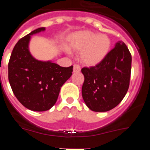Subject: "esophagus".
<instances>
[{"mask_svg":"<svg viewBox=\"0 0 150 150\" xmlns=\"http://www.w3.org/2000/svg\"><path fill=\"white\" fill-rule=\"evenodd\" d=\"M81 68L77 64H74V73H79L80 71Z\"/></svg>","mask_w":150,"mask_h":150,"instance_id":"esophagus-1","label":"esophagus"}]
</instances>
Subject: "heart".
Segmentation results:
<instances>
[{"instance_id": "obj_1", "label": "heart", "mask_w": 150, "mask_h": 150, "mask_svg": "<svg viewBox=\"0 0 150 150\" xmlns=\"http://www.w3.org/2000/svg\"><path fill=\"white\" fill-rule=\"evenodd\" d=\"M70 50L79 52V59L88 67H95L104 62L112 48V41L107 34L88 30H79L70 37Z\"/></svg>"}]
</instances>
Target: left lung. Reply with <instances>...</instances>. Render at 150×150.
<instances>
[{"instance_id": "obj_1", "label": "left lung", "mask_w": 150, "mask_h": 150, "mask_svg": "<svg viewBox=\"0 0 150 150\" xmlns=\"http://www.w3.org/2000/svg\"><path fill=\"white\" fill-rule=\"evenodd\" d=\"M132 55L126 45L118 41L98 65L81 70L84 75L82 95L91 110L107 112L120 104L129 87Z\"/></svg>"}]
</instances>
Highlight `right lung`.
Listing matches in <instances>:
<instances>
[{
    "mask_svg": "<svg viewBox=\"0 0 150 150\" xmlns=\"http://www.w3.org/2000/svg\"><path fill=\"white\" fill-rule=\"evenodd\" d=\"M33 30L18 41L8 64V78L21 104L32 111H46L56 103L62 86L71 77L73 66L61 67L52 61H40L30 52L31 36L44 31Z\"/></svg>",
    "mask_w": 150,
    "mask_h": 150,
    "instance_id": "obj_1",
    "label": "right lung"
}]
</instances>
